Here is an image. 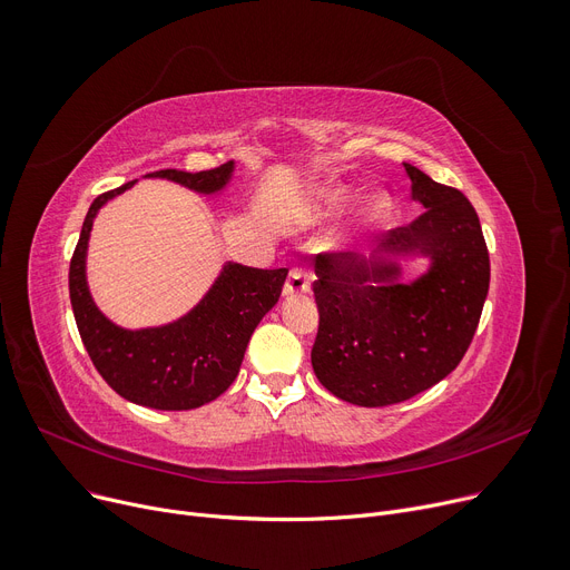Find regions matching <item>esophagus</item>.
I'll list each match as a JSON object with an SVG mask.
<instances>
[{
	"instance_id": "1",
	"label": "esophagus",
	"mask_w": 570,
	"mask_h": 570,
	"mask_svg": "<svg viewBox=\"0 0 570 570\" xmlns=\"http://www.w3.org/2000/svg\"><path fill=\"white\" fill-rule=\"evenodd\" d=\"M309 293V272L303 267H293L284 284V295H303Z\"/></svg>"
}]
</instances>
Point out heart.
<instances>
[{
    "mask_svg": "<svg viewBox=\"0 0 570 570\" xmlns=\"http://www.w3.org/2000/svg\"><path fill=\"white\" fill-rule=\"evenodd\" d=\"M352 197H354V193L346 188L321 190L312 197L309 216L312 218H328L333 214H340L346 205L352 203ZM389 216H391V197L382 190H375L363 200V207L358 214V226L365 230H377L386 224Z\"/></svg>",
    "mask_w": 570,
    "mask_h": 570,
    "instance_id": "heart-1",
    "label": "heart"
}]
</instances>
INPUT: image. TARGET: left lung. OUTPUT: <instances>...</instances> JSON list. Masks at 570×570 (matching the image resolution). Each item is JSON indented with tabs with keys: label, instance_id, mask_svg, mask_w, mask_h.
I'll use <instances>...</instances> for the list:
<instances>
[{
	"label": "left lung",
	"instance_id": "obj_1",
	"mask_svg": "<svg viewBox=\"0 0 570 570\" xmlns=\"http://www.w3.org/2000/svg\"><path fill=\"white\" fill-rule=\"evenodd\" d=\"M405 165L426 212L380 237L373 256L314 258L318 333L312 367L337 399L361 407L403 403L448 377L473 340L489 293V252L468 197ZM403 255L430 269L401 283Z\"/></svg>",
	"mask_w": 570,
	"mask_h": 570
}]
</instances>
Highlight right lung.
Masks as SVG:
<instances>
[{"label": "right lung", "instance_id": "add662e5", "mask_svg": "<svg viewBox=\"0 0 570 570\" xmlns=\"http://www.w3.org/2000/svg\"><path fill=\"white\" fill-rule=\"evenodd\" d=\"M235 163L205 171L158 169L148 179H167L188 190L214 195L233 177ZM137 181L102 193L90 205L69 263V298L86 352L97 373L122 399L154 410H195L218 399L237 377L252 333L277 305L288 269H258L226 263L205 298L188 314L154 328H120L95 305L86 279L92 220L116 195Z\"/></svg>", "mask_w": 570, "mask_h": 570}]
</instances>
